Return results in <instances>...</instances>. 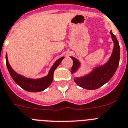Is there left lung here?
Segmentation results:
<instances>
[{
	"mask_svg": "<svg viewBox=\"0 0 128 128\" xmlns=\"http://www.w3.org/2000/svg\"><path fill=\"white\" fill-rule=\"evenodd\" d=\"M110 34L114 42L113 51L110 58L104 66L96 68L92 72L86 76L75 78L74 81L80 87L87 90L99 88L108 82L116 71L120 61V46L116 38L112 34V31H110ZM71 58L74 61L72 74H74L80 66V62L76 58L73 56H71Z\"/></svg>",
	"mask_w": 128,
	"mask_h": 128,
	"instance_id": "1",
	"label": "left lung"
}]
</instances>
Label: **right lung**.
<instances>
[{
    "instance_id": "right-lung-1",
    "label": "right lung",
    "mask_w": 128,
    "mask_h": 128,
    "mask_svg": "<svg viewBox=\"0 0 128 128\" xmlns=\"http://www.w3.org/2000/svg\"><path fill=\"white\" fill-rule=\"evenodd\" d=\"M64 58V56H62L58 59L57 60L54 62V64L52 65V66L49 70L48 76L40 78V79H30V78H26L21 75H19L18 73H16L10 65L8 60L7 53L6 54V66H7L8 70L9 71L10 74L12 77V79L20 87H21L25 90L31 92H37L44 90L45 89L50 86L53 80V74H54V70L58 66L59 64H60L61 61L63 60Z\"/></svg>"
}]
</instances>
